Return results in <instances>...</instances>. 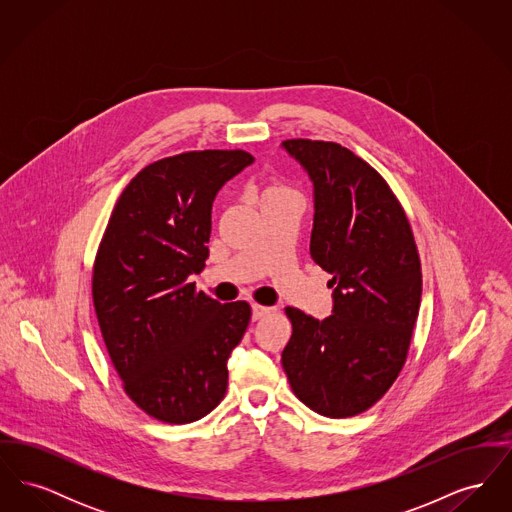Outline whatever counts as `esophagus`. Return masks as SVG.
Masks as SVG:
<instances>
[{
	"instance_id": "1",
	"label": "esophagus",
	"mask_w": 512,
	"mask_h": 512,
	"mask_svg": "<svg viewBox=\"0 0 512 512\" xmlns=\"http://www.w3.org/2000/svg\"><path fill=\"white\" fill-rule=\"evenodd\" d=\"M251 311H253V320H259V318L265 317L268 313H272V309H270V307L257 305V303H253V305H251Z\"/></svg>"
}]
</instances>
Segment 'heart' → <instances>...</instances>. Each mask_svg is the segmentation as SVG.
Wrapping results in <instances>:
<instances>
[{
    "instance_id": "b5f03b06",
    "label": "heart",
    "mask_w": 512,
    "mask_h": 512,
    "mask_svg": "<svg viewBox=\"0 0 512 512\" xmlns=\"http://www.w3.org/2000/svg\"><path fill=\"white\" fill-rule=\"evenodd\" d=\"M272 192H284V190H280V188H274V190H272Z\"/></svg>"
}]
</instances>
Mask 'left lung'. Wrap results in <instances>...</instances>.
I'll list each match as a JSON object with an SVG mask.
<instances>
[{
	"label": "left lung",
	"instance_id": "1",
	"mask_svg": "<svg viewBox=\"0 0 512 512\" xmlns=\"http://www.w3.org/2000/svg\"><path fill=\"white\" fill-rule=\"evenodd\" d=\"M315 194L311 257L332 274L324 320L288 307L293 332L282 366L293 393L330 418L365 413L407 361L422 295L407 215L388 182L347 147L286 140Z\"/></svg>",
	"mask_w": 512,
	"mask_h": 512
}]
</instances>
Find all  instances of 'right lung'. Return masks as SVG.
Masks as SVG:
<instances>
[{"label": "right lung", "mask_w": 512, "mask_h": 512, "mask_svg": "<svg viewBox=\"0 0 512 512\" xmlns=\"http://www.w3.org/2000/svg\"><path fill=\"white\" fill-rule=\"evenodd\" d=\"M253 161L242 149H205L147 165L101 238L92 276L101 336L126 395L161 422L199 420L226 393L251 307L220 305L192 276L209 257L215 195Z\"/></svg>", "instance_id": "obj_1"}]
</instances>
